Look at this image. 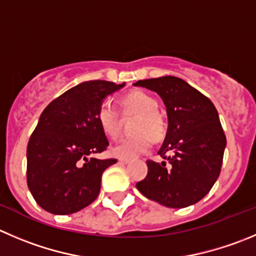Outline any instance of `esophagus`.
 Listing matches in <instances>:
<instances>
[{
  "label": "esophagus",
  "instance_id": "1",
  "mask_svg": "<svg viewBox=\"0 0 256 256\" xmlns=\"http://www.w3.org/2000/svg\"><path fill=\"white\" fill-rule=\"evenodd\" d=\"M118 162L120 164H126V163L130 162V160H128V158H118Z\"/></svg>",
  "mask_w": 256,
  "mask_h": 256
}]
</instances>
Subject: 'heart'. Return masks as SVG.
Wrapping results in <instances>:
<instances>
[{
	"label": "heart",
	"instance_id": "heart-1",
	"mask_svg": "<svg viewBox=\"0 0 256 256\" xmlns=\"http://www.w3.org/2000/svg\"><path fill=\"white\" fill-rule=\"evenodd\" d=\"M122 106L124 110L137 114L134 132L137 134L123 138L118 144L112 148V153L119 158H134L147 152L152 147V136L160 140L164 133V124L157 114L158 103L152 96L142 90H133L123 96ZM96 122L104 136L116 140L119 133V116L116 106L109 100H104L96 112Z\"/></svg>",
	"mask_w": 256,
	"mask_h": 256
}]
</instances>
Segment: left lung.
<instances>
[{
  "mask_svg": "<svg viewBox=\"0 0 256 256\" xmlns=\"http://www.w3.org/2000/svg\"><path fill=\"white\" fill-rule=\"evenodd\" d=\"M166 106L168 128L158 154L166 160H147L148 174L138 191L172 208L198 202L212 188L222 164L226 137L212 102L176 76L140 80ZM168 154V156H166Z\"/></svg>",
  "mask_w": 256,
  "mask_h": 256,
  "instance_id": "obj_1",
  "label": "left lung"
}]
</instances>
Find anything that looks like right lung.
<instances>
[{"instance_id": "1", "label": "right lung", "mask_w": 256, "mask_h": 256, "mask_svg": "<svg viewBox=\"0 0 256 256\" xmlns=\"http://www.w3.org/2000/svg\"><path fill=\"white\" fill-rule=\"evenodd\" d=\"M124 85L106 80L80 82L41 113L28 144V186L48 212H78L98 197L102 174L116 160L92 157L109 144L96 112Z\"/></svg>"}]
</instances>
